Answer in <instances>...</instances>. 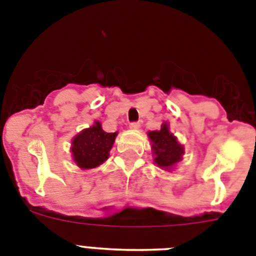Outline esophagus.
Here are the masks:
<instances>
[{
    "label": "esophagus",
    "instance_id": "obj_1",
    "mask_svg": "<svg viewBox=\"0 0 256 256\" xmlns=\"http://www.w3.org/2000/svg\"><path fill=\"white\" fill-rule=\"evenodd\" d=\"M130 128H132V130H138V128H140V122H132V124H130Z\"/></svg>",
    "mask_w": 256,
    "mask_h": 256
}]
</instances>
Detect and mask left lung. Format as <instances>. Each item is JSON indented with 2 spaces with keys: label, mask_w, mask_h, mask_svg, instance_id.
I'll use <instances>...</instances> for the list:
<instances>
[{
  "label": "left lung",
  "mask_w": 256,
  "mask_h": 256,
  "mask_svg": "<svg viewBox=\"0 0 256 256\" xmlns=\"http://www.w3.org/2000/svg\"><path fill=\"white\" fill-rule=\"evenodd\" d=\"M148 136L152 142V152L154 164L162 170L171 171L184 154L183 144H179L178 138L170 132V124L164 122L160 130L148 132Z\"/></svg>",
  "instance_id": "8db88e82"
}]
</instances>
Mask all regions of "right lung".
I'll return each mask as SVG.
<instances>
[{
	"instance_id": "obj_1",
	"label": "right lung",
	"mask_w": 256,
	"mask_h": 256,
	"mask_svg": "<svg viewBox=\"0 0 256 256\" xmlns=\"http://www.w3.org/2000/svg\"><path fill=\"white\" fill-rule=\"evenodd\" d=\"M116 136L118 132H104L100 120H94L92 126L84 128L72 140L70 152L74 164L82 170L98 168L108 160Z\"/></svg>"
}]
</instances>
